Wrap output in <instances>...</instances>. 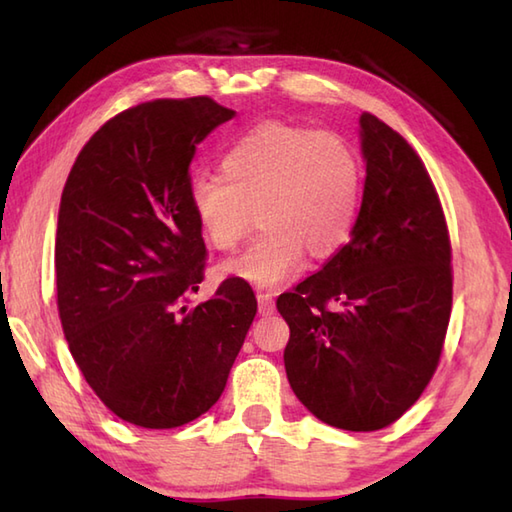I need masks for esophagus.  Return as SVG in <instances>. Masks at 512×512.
I'll return each mask as SVG.
<instances>
[{
  "label": "esophagus",
  "mask_w": 512,
  "mask_h": 512,
  "mask_svg": "<svg viewBox=\"0 0 512 512\" xmlns=\"http://www.w3.org/2000/svg\"><path fill=\"white\" fill-rule=\"evenodd\" d=\"M257 303H259V314H270L275 310V301H273V292H257Z\"/></svg>",
  "instance_id": "esophagus-1"
}]
</instances>
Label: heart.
<instances>
[{"instance_id": "b5f03b06", "label": "heart", "mask_w": 512, "mask_h": 512, "mask_svg": "<svg viewBox=\"0 0 512 512\" xmlns=\"http://www.w3.org/2000/svg\"><path fill=\"white\" fill-rule=\"evenodd\" d=\"M220 173L189 182V204L204 242L231 250L253 224L262 231L217 273L255 286L297 275L303 255L325 259L352 235L363 198V162L350 140L286 123H262L222 156Z\"/></svg>"}]
</instances>
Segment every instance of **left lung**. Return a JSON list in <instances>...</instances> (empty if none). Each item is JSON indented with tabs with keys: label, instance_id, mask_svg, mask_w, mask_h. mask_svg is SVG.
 <instances>
[{
	"label": "left lung",
	"instance_id": "obj_1",
	"mask_svg": "<svg viewBox=\"0 0 512 512\" xmlns=\"http://www.w3.org/2000/svg\"><path fill=\"white\" fill-rule=\"evenodd\" d=\"M363 202L352 239L277 299L290 328L288 383L312 416L345 431L396 422L436 372L451 317V242L416 151L361 116Z\"/></svg>",
	"mask_w": 512,
	"mask_h": 512
}]
</instances>
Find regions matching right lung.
I'll return each instance as SVG.
<instances>
[{
  "label": "right lung",
  "instance_id": "right-lung-1",
  "mask_svg": "<svg viewBox=\"0 0 512 512\" xmlns=\"http://www.w3.org/2000/svg\"><path fill=\"white\" fill-rule=\"evenodd\" d=\"M233 110L160 99L107 121L81 149L59 206L57 306L74 363L125 422L182 427L222 396L257 314L242 279L198 292L206 246L189 204L195 147Z\"/></svg>",
  "mask_w": 512,
  "mask_h": 512
}]
</instances>
